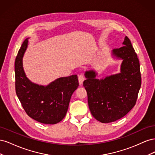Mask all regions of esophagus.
Segmentation results:
<instances>
[{"label":"esophagus","instance_id":"obj_1","mask_svg":"<svg viewBox=\"0 0 155 155\" xmlns=\"http://www.w3.org/2000/svg\"><path fill=\"white\" fill-rule=\"evenodd\" d=\"M78 80H79V83L80 85H82L83 82L85 80V78L83 76L82 74H79L78 76Z\"/></svg>","mask_w":155,"mask_h":155}]
</instances>
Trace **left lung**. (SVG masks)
Listing matches in <instances>:
<instances>
[{
  "label": "left lung",
  "mask_w": 155,
  "mask_h": 155,
  "mask_svg": "<svg viewBox=\"0 0 155 155\" xmlns=\"http://www.w3.org/2000/svg\"><path fill=\"white\" fill-rule=\"evenodd\" d=\"M112 50V55L123 59L119 74L96 79L93 70L85 72L83 81L91 114L101 123H110L125 116L137 102L142 83L140 63L130 39Z\"/></svg>",
  "instance_id": "1"
}]
</instances>
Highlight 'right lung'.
<instances>
[{"mask_svg": "<svg viewBox=\"0 0 155 155\" xmlns=\"http://www.w3.org/2000/svg\"><path fill=\"white\" fill-rule=\"evenodd\" d=\"M28 46L26 39L15 62V91L26 114L45 124H55L67 114L70 98L79 86L77 75L60 78L46 87L31 83L26 77L22 57Z\"/></svg>", "mask_w": 155, "mask_h": 155, "instance_id": "right-lung-1", "label": "right lung"}]
</instances>
